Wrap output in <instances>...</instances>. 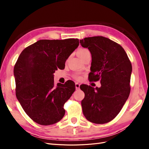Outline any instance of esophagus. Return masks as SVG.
I'll return each instance as SVG.
<instances>
[{"label":"esophagus","instance_id":"esophagus-1","mask_svg":"<svg viewBox=\"0 0 149 149\" xmlns=\"http://www.w3.org/2000/svg\"><path fill=\"white\" fill-rule=\"evenodd\" d=\"M75 86H76V89H77V90H78V89H79L80 84H79V83H76L75 84Z\"/></svg>","mask_w":149,"mask_h":149}]
</instances>
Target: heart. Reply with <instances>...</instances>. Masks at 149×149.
<instances>
[{
    "instance_id": "b5f03b06",
    "label": "heart",
    "mask_w": 149,
    "mask_h": 149,
    "mask_svg": "<svg viewBox=\"0 0 149 149\" xmlns=\"http://www.w3.org/2000/svg\"><path fill=\"white\" fill-rule=\"evenodd\" d=\"M77 53H78V55L79 56V57L81 58V59H82V58H83L84 56L88 55V54L91 53H90V52H89V50L88 49H87V48H79V49H78V50ZM74 78H75V79H76L77 80H79V79H81L80 76H78V75H76V76H74Z\"/></svg>"
}]
</instances>
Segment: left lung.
<instances>
[{
  "mask_svg": "<svg viewBox=\"0 0 149 149\" xmlns=\"http://www.w3.org/2000/svg\"><path fill=\"white\" fill-rule=\"evenodd\" d=\"M91 52L92 62L89 81L100 80L101 86L94 88L84 84L81 101L83 112L94 124H106L118 116L129 97L132 65L124 48L112 40L102 37L79 40Z\"/></svg>",
  "mask_w": 149,
  "mask_h": 149,
  "instance_id": "1",
  "label": "left lung"
}]
</instances>
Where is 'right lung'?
<instances>
[{
	"instance_id": "1",
	"label": "right lung",
	"mask_w": 149,
	"mask_h": 149,
	"mask_svg": "<svg viewBox=\"0 0 149 149\" xmlns=\"http://www.w3.org/2000/svg\"><path fill=\"white\" fill-rule=\"evenodd\" d=\"M79 45L78 38L40 40L22 52L14 66L15 94L23 109L36 123L54 124L65 116V103L75 84L54 83L53 73Z\"/></svg>"
}]
</instances>
